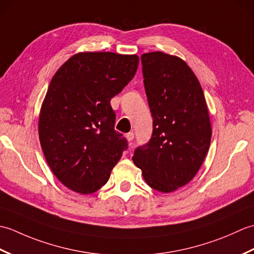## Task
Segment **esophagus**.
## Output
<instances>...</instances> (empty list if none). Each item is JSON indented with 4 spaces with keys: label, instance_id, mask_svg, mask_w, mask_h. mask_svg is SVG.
I'll return each mask as SVG.
<instances>
[{
    "label": "esophagus",
    "instance_id": "obj_1",
    "mask_svg": "<svg viewBox=\"0 0 254 254\" xmlns=\"http://www.w3.org/2000/svg\"><path fill=\"white\" fill-rule=\"evenodd\" d=\"M127 139L128 142H132L133 139H134V133L133 132H128V133H127Z\"/></svg>",
    "mask_w": 254,
    "mask_h": 254
}]
</instances>
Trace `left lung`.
<instances>
[{
  "mask_svg": "<svg viewBox=\"0 0 254 254\" xmlns=\"http://www.w3.org/2000/svg\"><path fill=\"white\" fill-rule=\"evenodd\" d=\"M141 61L153 133L134 150L133 161L150 188L169 193L203 164L212 137L208 110L198 79L180 58L157 51Z\"/></svg>",
  "mask_w": 254,
  "mask_h": 254,
  "instance_id": "8db88e82",
  "label": "left lung"
}]
</instances>
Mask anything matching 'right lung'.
I'll return each instance as SVG.
<instances>
[{
  "instance_id": "right-lung-1",
  "label": "right lung",
  "mask_w": 254,
  "mask_h": 254,
  "mask_svg": "<svg viewBox=\"0 0 254 254\" xmlns=\"http://www.w3.org/2000/svg\"><path fill=\"white\" fill-rule=\"evenodd\" d=\"M138 57L77 53L58 69L39 117L42 152L52 172L80 194L105 186L127 148L115 130L110 100L134 77Z\"/></svg>"
}]
</instances>
